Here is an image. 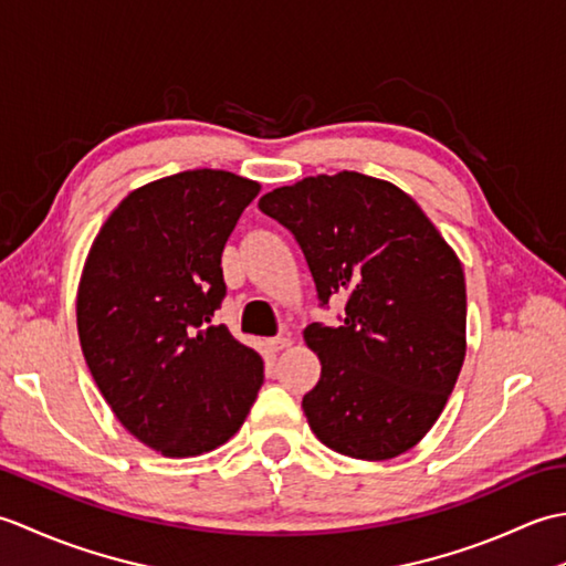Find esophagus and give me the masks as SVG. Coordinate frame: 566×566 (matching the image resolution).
Masks as SVG:
<instances>
[{"mask_svg":"<svg viewBox=\"0 0 566 566\" xmlns=\"http://www.w3.org/2000/svg\"><path fill=\"white\" fill-rule=\"evenodd\" d=\"M292 338L290 335H276V338H272V340H268V345L272 347L274 353H280V350H286V347H292Z\"/></svg>","mask_w":566,"mask_h":566,"instance_id":"1","label":"esophagus"}]
</instances>
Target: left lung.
<instances>
[{
  "instance_id": "left-lung-1",
  "label": "left lung",
  "mask_w": 566,
  "mask_h": 566,
  "mask_svg": "<svg viewBox=\"0 0 566 566\" xmlns=\"http://www.w3.org/2000/svg\"><path fill=\"white\" fill-rule=\"evenodd\" d=\"M258 207L290 228L318 298L347 296L340 326L311 323L321 379L304 396L326 448L379 462L436 426L467 353V286L457 252L403 189L363 172L304 177Z\"/></svg>"
}]
</instances>
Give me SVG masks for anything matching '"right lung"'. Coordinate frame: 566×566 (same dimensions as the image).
Masks as SVG:
<instances>
[{
    "label": "right lung",
    "mask_w": 566,
    "mask_h": 566,
    "mask_svg": "<svg viewBox=\"0 0 566 566\" xmlns=\"http://www.w3.org/2000/svg\"><path fill=\"white\" fill-rule=\"evenodd\" d=\"M260 182L185 170L109 213L84 260L77 335L94 381L130 436L165 457L221 448L262 387V357L211 316L226 296V240Z\"/></svg>",
    "instance_id": "add662e5"
}]
</instances>
